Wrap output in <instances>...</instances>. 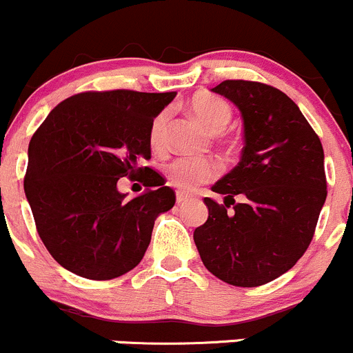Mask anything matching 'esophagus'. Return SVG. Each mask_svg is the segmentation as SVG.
Here are the masks:
<instances>
[{
    "mask_svg": "<svg viewBox=\"0 0 353 353\" xmlns=\"http://www.w3.org/2000/svg\"><path fill=\"white\" fill-rule=\"evenodd\" d=\"M190 201V195L185 194V192H176V202L178 204H185V202Z\"/></svg>",
    "mask_w": 353,
    "mask_h": 353,
    "instance_id": "34e87169",
    "label": "esophagus"
}]
</instances>
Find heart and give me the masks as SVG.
I'll use <instances>...</instances> for the list:
<instances>
[{"label": "heart", "instance_id": "b5f03b06", "mask_svg": "<svg viewBox=\"0 0 353 353\" xmlns=\"http://www.w3.org/2000/svg\"><path fill=\"white\" fill-rule=\"evenodd\" d=\"M192 114L211 134H221L232 121V108L221 97L209 92L195 94L188 103ZM170 110H161L149 125V144L152 151H163L166 145ZM168 180L185 192L197 190L219 175L218 163L208 158H176L165 168Z\"/></svg>", "mask_w": 353, "mask_h": 353}]
</instances>
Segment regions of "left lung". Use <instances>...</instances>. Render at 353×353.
I'll use <instances>...</instances> for the list:
<instances>
[{"instance_id":"1","label":"left lung","mask_w":353,"mask_h":353,"mask_svg":"<svg viewBox=\"0 0 353 353\" xmlns=\"http://www.w3.org/2000/svg\"><path fill=\"white\" fill-rule=\"evenodd\" d=\"M212 90L242 111L245 145L239 165L212 187L223 204L204 199L209 216L194 242L216 278L261 287L292 270L312 240L327 194L323 145L276 87L225 80Z\"/></svg>"}]
</instances>
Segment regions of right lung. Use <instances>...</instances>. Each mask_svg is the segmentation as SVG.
Returning <instances> with one entry per match:
<instances>
[{"mask_svg":"<svg viewBox=\"0 0 353 353\" xmlns=\"http://www.w3.org/2000/svg\"><path fill=\"white\" fill-rule=\"evenodd\" d=\"M176 92L89 90L61 101L29 144L26 188L41 240L65 270L113 280L134 270L175 192L151 158L149 125ZM121 176L150 188L125 199Z\"/></svg>","mask_w":353,"mask_h":353,"instance_id":"right-lung-1","label":"right lung"}]
</instances>
